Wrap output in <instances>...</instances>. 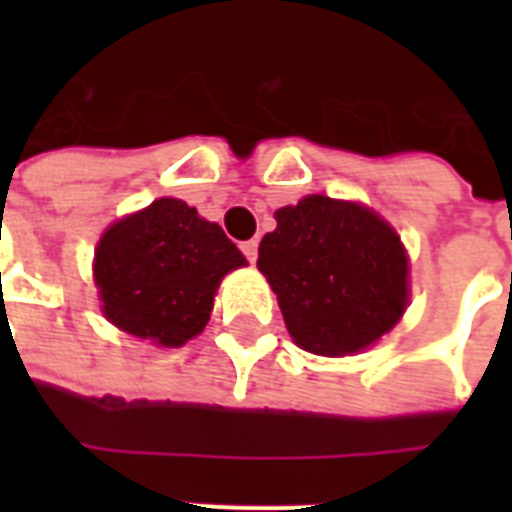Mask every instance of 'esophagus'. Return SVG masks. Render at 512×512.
Returning <instances> with one entry per match:
<instances>
[{
  "label": "esophagus",
  "instance_id": "esophagus-1",
  "mask_svg": "<svg viewBox=\"0 0 512 512\" xmlns=\"http://www.w3.org/2000/svg\"><path fill=\"white\" fill-rule=\"evenodd\" d=\"M241 252H244V257H247L249 263H255V260H257V239L241 241Z\"/></svg>",
  "mask_w": 512,
  "mask_h": 512
}]
</instances>
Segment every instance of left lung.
Segmentation results:
<instances>
[{"label":"left lung","mask_w":512,"mask_h":512,"mask_svg":"<svg viewBox=\"0 0 512 512\" xmlns=\"http://www.w3.org/2000/svg\"><path fill=\"white\" fill-rule=\"evenodd\" d=\"M257 268L279 297L292 340L319 356H348L396 327L409 300L401 239L372 209L305 196L276 212Z\"/></svg>","instance_id":"obj_1"}]
</instances>
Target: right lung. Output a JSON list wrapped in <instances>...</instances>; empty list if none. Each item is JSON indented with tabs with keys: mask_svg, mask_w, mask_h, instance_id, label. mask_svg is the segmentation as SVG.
<instances>
[{
	"mask_svg": "<svg viewBox=\"0 0 512 512\" xmlns=\"http://www.w3.org/2000/svg\"><path fill=\"white\" fill-rule=\"evenodd\" d=\"M247 263L217 223L180 199H159L103 233L95 284L111 324L177 348L207 327L220 279Z\"/></svg>",
	"mask_w": 512,
	"mask_h": 512,
	"instance_id": "obj_1",
	"label": "right lung"
}]
</instances>
